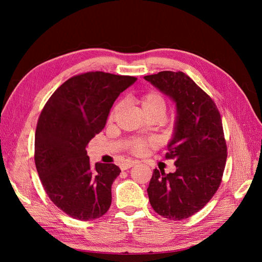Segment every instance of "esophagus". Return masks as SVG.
Segmentation results:
<instances>
[{
  "label": "esophagus",
  "instance_id": "esophagus-1",
  "mask_svg": "<svg viewBox=\"0 0 262 262\" xmlns=\"http://www.w3.org/2000/svg\"><path fill=\"white\" fill-rule=\"evenodd\" d=\"M138 163V161H136V160H127L126 162H124V163H121V165H120V168H121V170H127V169H129V168H132V166H134V165H136Z\"/></svg>",
  "mask_w": 262,
  "mask_h": 262
}]
</instances>
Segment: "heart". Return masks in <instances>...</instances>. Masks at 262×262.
Listing matches in <instances>:
<instances>
[{
  "mask_svg": "<svg viewBox=\"0 0 262 262\" xmlns=\"http://www.w3.org/2000/svg\"><path fill=\"white\" fill-rule=\"evenodd\" d=\"M141 104L145 114H148V113H161L163 115L165 114L164 98L157 91H151L144 94V96L141 98ZM118 108H119V104H117L113 109V111H111L109 119L114 118L116 111L118 110ZM147 145H148V142L138 138V140H135L130 144V148L134 153H141L146 148Z\"/></svg>",
  "mask_w": 262,
  "mask_h": 262,
  "instance_id": "b5f03b06",
  "label": "heart"
}]
</instances>
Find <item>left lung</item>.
Returning a JSON list of instances; mask_svg holds the SVG:
<instances>
[{"instance_id":"1","label":"left lung","mask_w":262,"mask_h":262,"mask_svg":"<svg viewBox=\"0 0 262 262\" xmlns=\"http://www.w3.org/2000/svg\"><path fill=\"white\" fill-rule=\"evenodd\" d=\"M144 79L172 99L177 118L166 159L177 170L154 169L147 188L153 209L171 221L196 214L219 189L227 148L216 104L183 72L163 71Z\"/></svg>"}]
</instances>
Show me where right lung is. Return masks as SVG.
Listing matches in <instances>:
<instances>
[{
  "mask_svg": "<svg viewBox=\"0 0 262 262\" xmlns=\"http://www.w3.org/2000/svg\"><path fill=\"white\" fill-rule=\"evenodd\" d=\"M136 77L104 72L71 77L43 107L35 136V163L48 197L64 213L90 221L107 213L115 164L92 166L86 145L101 132L115 100Z\"/></svg>",
  "mask_w": 262,
  "mask_h": 262,
  "instance_id": "right-lung-1",
  "label": "right lung"
}]
</instances>
